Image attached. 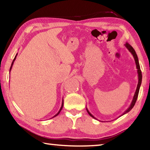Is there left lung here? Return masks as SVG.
Masks as SVG:
<instances>
[{"mask_svg": "<svg viewBox=\"0 0 150 150\" xmlns=\"http://www.w3.org/2000/svg\"><path fill=\"white\" fill-rule=\"evenodd\" d=\"M124 46H125L127 50H128L129 52L131 53V54L132 55V56L134 59V61H135V63H136V69H137V73H138V85H137V87H136V90L135 91V93H134V96H133V98H132V102L130 103V105L129 106V107L126 109V110L120 116H119V117H120V116H123L125 115V114L128 113V112H130L132 108L134 107V106L135 105V103L136 102V100L137 98H138V93H139V88H140V86L142 84V71H141V69H140V67H139V60H138V56H137V54L135 52V50H134V48L131 46V45L128 44V43H126L125 44H124ZM86 109H87V111L88 115H89L91 117H93V118L96 119V120H97L95 116H94L92 114H91L89 111H88V108L86 107Z\"/></svg>", "mask_w": 150, "mask_h": 150, "instance_id": "obj_1", "label": "left lung"}]
</instances>
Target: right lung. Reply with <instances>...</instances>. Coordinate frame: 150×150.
<instances>
[{
    "mask_svg": "<svg viewBox=\"0 0 150 150\" xmlns=\"http://www.w3.org/2000/svg\"><path fill=\"white\" fill-rule=\"evenodd\" d=\"M17 55H18V54H16V55H15V57H14V59H13V61H12V64H11V68H10V72H11V69H12V65H13V63H14V61H15V59H16V58ZM63 100H62V106H61V108H60V109H59V110L58 111V112L56 114V115H55L54 116H53L52 118H54V117H55V116H57L58 115H59V112H61V110H62V109L63 108Z\"/></svg>",
    "mask_w": 150,
    "mask_h": 150,
    "instance_id": "add662e5",
    "label": "right lung"
}]
</instances>
